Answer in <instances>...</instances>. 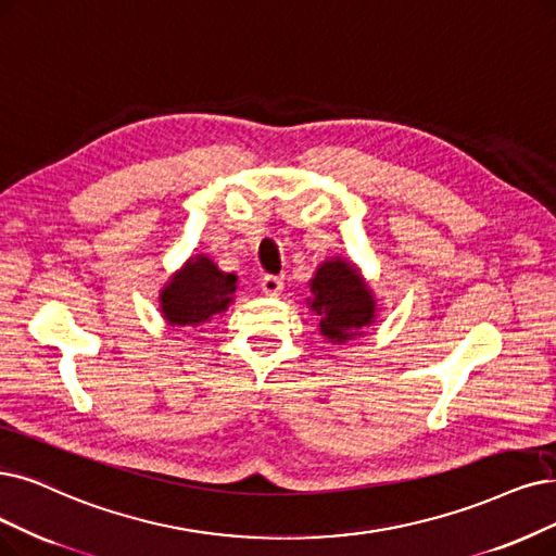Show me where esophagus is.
I'll use <instances>...</instances> for the list:
<instances>
[{
	"label": "esophagus",
	"mask_w": 556,
	"mask_h": 556,
	"mask_svg": "<svg viewBox=\"0 0 556 556\" xmlns=\"http://www.w3.org/2000/svg\"><path fill=\"white\" fill-rule=\"evenodd\" d=\"M260 287H262V292L266 296H278L282 292V278H278V276H264Z\"/></svg>",
	"instance_id": "1"
}]
</instances>
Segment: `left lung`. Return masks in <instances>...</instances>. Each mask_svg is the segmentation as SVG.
I'll return each mask as SVG.
<instances>
[{
	"label": "left lung",
	"instance_id": "left-lung-1",
	"mask_svg": "<svg viewBox=\"0 0 556 556\" xmlns=\"http://www.w3.org/2000/svg\"><path fill=\"white\" fill-rule=\"evenodd\" d=\"M309 294L305 303L319 317V332L332 344L365 336L379 313L371 287L346 257L324 260L309 278Z\"/></svg>",
	"mask_w": 556,
	"mask_h": 556
}]
</instances>
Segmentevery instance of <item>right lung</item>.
Segmentation results:
<instances>
[{
  "instance_id": "add662e5",
  "label": "right lung",
  "mask_w": 556,
  "mask_h": 556,
  "mask_svg": "<svg viewBox=\"0 0 556 556\" xmlns=\"http://www.w3.org/2000/svg\"><path fill=\"white\" fill-rule=\"evenodd\" d=\"M237 276L220 271L205 253L191 255L160 290L162 317L173 328H201L235 301Z\"/></svg>"
}]
</instances>
